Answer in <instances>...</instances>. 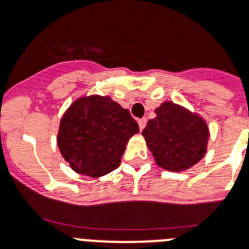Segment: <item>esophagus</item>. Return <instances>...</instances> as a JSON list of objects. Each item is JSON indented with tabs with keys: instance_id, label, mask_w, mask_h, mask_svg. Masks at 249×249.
Returning a JSON list of instances; mask_svg holds the SVG:
<instances>
[{
	"instance_id": "obj_1",
	"label": "esophagus",
	"mask_w": 249,
	"mask_h": 249,
	"mask_svg": "<svg viewBox=\"0 0 249 249\" xmlns=\"http://www.w3.org/2000/svg\"><path fill=\"white\" fill-rule=\"evenodd\" d=\"M145 124H147V119H145V118L139 119V120H138V125H139V129H141V130H143V129H144Z\"/></svg>"
}]
</instances>
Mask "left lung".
<instances>
[{
	"label": "left lung",
	"mask_w": 249,
	"mask_h": 249,
	"mask_svg": "<svg viewBox=\"0 0 249 249\" xmlns=\"http://www.w3.org/2000/svg\"><path fill=\"white\" fill-rule=\"evenodd\" d=\"M147 147L160 167L179 173L199 162L209 143L206 121L185 107L166 101L143 129Z\"/></svg>",
	"instance_id": "1"
}]
</instances>
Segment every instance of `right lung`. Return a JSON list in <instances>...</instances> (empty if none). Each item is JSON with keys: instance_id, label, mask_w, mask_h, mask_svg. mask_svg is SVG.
I'll list each match as a JSON object with an SVG mask.
<instances>
[{"instance_id": "right-lung-1", "label": "right lung", "mask_w": 249, "mask_h": 249, "mask_svg": "<svg viewBox=\"0 0 249 249\" xmlns=\"http://www.w3.org/2000/svg\"><path fill=\"white\" fill-rule=\"evenodd\" d=\"M139 131L130 112L108 96L80 97L60 121L57 145L80 175L104 177L118 169L129 139Z\"/></svg>"}]
</instances>
